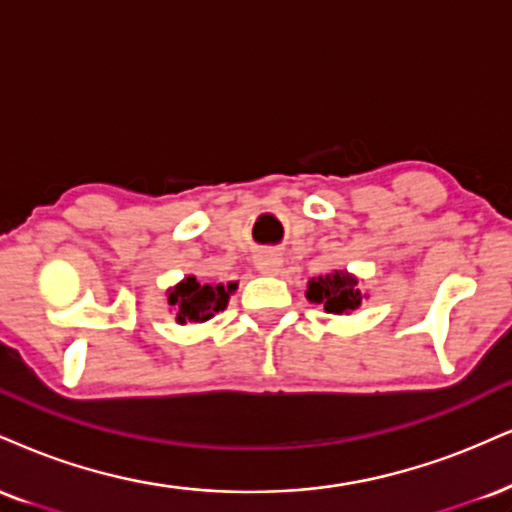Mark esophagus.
<instances>
[{
	"label": "esophagus",
	"instance_id": "obj_1",
	"mask_svg": "<svg viewBox=\"0 0 512 512\" xmlns=\"http://www.w3.org/2000/svg\"><path fill=\"white\" fill-rule=\"evenodd\" d=\"M281 255L279 252H262V255H257V269H260L262 274H276L281 269Z\"/></svg>",
	"mask_w": 512,
	"mask_h": 512
}]
</instances>
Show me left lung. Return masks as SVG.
<instances>
[{
    "mask_svg": "<svg viewBox=\"0 0 512 512\" xmlns=\"http://www.w3.org/2000/svg\"><path fill=\"white\" fill-rule=\"evenodd\" d=\"M307 298L312 303H322L326 312H341L355 310L360 305L362 295L360 288H357V279L346 272H331L326 276H319V279H312L310 286H307Z\"/></svg>",
    "mask_w": 512,
    "mask_h": 512,
    "instance_id": "left-lung-1",
    "label": "left lung"
}]
</instances>
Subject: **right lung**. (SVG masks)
<instances>
[{"instance_id": "obj_1", "label": "right lung", "mask_w": 512, "mask_h": 512, "mask_svg": "<svg viewBox=\"0 0 512 512\" xmlns=\"http://www.w3.org/2000/svg\"><path fill=\"white\" fill-rule=\"evenodd\" d=\"M233 291H236V283L212 286V283H200L195 276H188L174 291H169V305L174 307L176 319L181 324L207 322L209 317H214V312L224 310Z\"/></svg>"}]
</instances>
